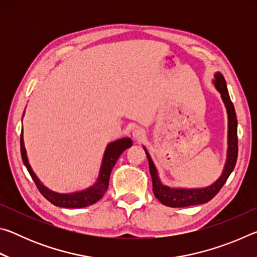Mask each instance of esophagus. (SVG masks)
<instances>
[{
	"label": "esophagus",
	"mask_w": 257,
	"mask_h": 257,
	"mask_svg": "<svg viewBox=\"0 0 257 257\" xmlns=\"http://www.w3.org/2000/svg\"><path fill=\"white\" fill-rule=\"evenodd\" d=\"M145 130L144 129H142V128H137V129H135L134 132H133V137H134V139L135 141H143V139L145 138Z\"/></svg>",
	"instance_id": "esophagus-1"
}]
</instances>
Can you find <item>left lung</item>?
<instances>
[{
    "instance_id": "8db88e82",
    "label": "left lung",
    "mask_w": 257,
    "mask_h": 257,
    "mask_svg": "<svg viewBox=\"0 0 257 257\" xmlns=\"http://www.w3.org/2000/svg\"><path fill=\"white\" fill-rule=\"evenodd\" d=\"M213 84H214L215 88L219 90V93L221 94V97H222V101L228 113V154L222 175H221V177L214 182V184L205 187V188H170V187L164 186L162 182H161L158 175V170H156L149 152H147L144 147L147 159H149L150 172L152 177V182H153L154 195L163 205L170 207H185L207 203L219 193L221 188H222V186L225 184V181H227L229 176L231 175V172L233 171L234 165H236L238 156L236 111H234L233 104L231 102V99H230L227 84H225V79L222 76V73H215Z\"/></svg>"
}]
</instances>
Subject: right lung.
Returning a JSON list of instances; mask_svg holds the SVG:
<instances>
[{
	"label": "right lung",
	"instance_id": "add662e5",
	"mask_svg": "<svg viewBox=\"0 0 257 257\" xmlns=\"http://www.w3.org/2000/svg\"><path fill=\"white\" fill-rule=\"evenodd\" d=\"M133 145V141L130 138H122L118 139V141L108 144L105 152H104L103 161L101 164V169H99V175L97 178V181L95 184L87 188L85 190L77 191V193L71 194H59L54 193V191L50 190L49 188L42 184L41 180L38 179L35 175L32 167L28 162L27 153H26L25 144H24V137L23 133L20 136V151H21V158H23V162L27 168L29 175L32 176L33 180L36 184L38 190L44 196L47 201L51 202L55 206L60 207H67V208H81L89 205H93L103 197L105 194L108 187V179H110V175L113 167L116 161H118L119 156L122 154V152L129 149Z\"/></svg>",
	"mask_w": 257,
	"mask_h": 257
}]
</instances>
